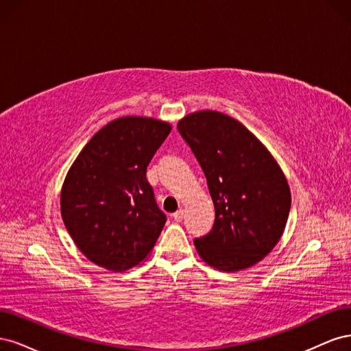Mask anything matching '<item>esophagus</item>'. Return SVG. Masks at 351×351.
I'll return each mask as SVG.
<instances>
[{
    "instance_id": "34e87169",
    "label": "esophagus",
    "mask_w": 351,
    "mask_h": 351,
    "mask_svg": "<svg viewBox=\"0 0 351 351\" xmlns=\"http://www.w3.org/2000/svg\"><path fill=\"white\" fill-rule=\"evenodd\" d=\"M173 218H174V221H177V222L183 221V218H184V209H178L177 212H174Z\"/></svg>"
}]
</instances>
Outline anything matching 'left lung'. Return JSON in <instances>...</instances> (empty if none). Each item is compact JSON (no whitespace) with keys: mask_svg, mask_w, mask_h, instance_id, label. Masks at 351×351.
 <instances>
[{"mask_svg":"<svg viewBox=\"0 0 351 351\" xmlns=\"http://www.w3.org/2000/svg\"><path fill=\"white\" fill-rule=\"evenodd\" d=\"M177 129L204 169L215 222L195 239L202 261L224 272L253 267L282 236L290 186L265 145L240 121L218 111L183 117Z\"/></svg>","mask_w":351,"mask_h":351,"instance_id":"obj_1","label":"left lung"}]
</instances>
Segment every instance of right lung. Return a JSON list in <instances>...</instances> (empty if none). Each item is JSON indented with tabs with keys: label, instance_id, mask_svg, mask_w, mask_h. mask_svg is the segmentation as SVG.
Returning <instances> with one entry per match:
<instances>
[{
	"label": "right lung",
	"instance_id": "right-lung-1",
	"mask_svg": "<svg viewBox=\"0 0 351 351\" xmlns=\"http://www.w3.org/2000/svg\"><path fill=\"white\" fill-rule=\"evenodd\" d=\"M171 124L129 115L110 121L74 159L61 187V217L77 249L108 271L147 258L165 226L146 180Z\"/></svg>",
	"mask_w": 351,
	"mask_h": 351
}]
</instances>
